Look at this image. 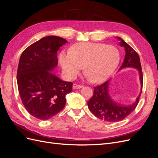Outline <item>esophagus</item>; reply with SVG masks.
Instances as JSON below:
<instances>
[{"label":"esophagus","mask_w":158,"mask_h":158,"mask_svg":"<svg viewBox=\"0 0 158 158\" xmlns=\"http://www.w3.org/2000/svg\"><path fill=\"white\" fill-rule=\"evenodd\" d=\"M73 89H80V88H82V85H78V84H73Z\"/></svg>","instance_id":"obj_1"}]
</instances>
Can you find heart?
<instances>
[{"label":"heart","mask_w":158,"mask_h":158,"mask_svg":"<svg viewBox=\"0 0 158 158\" xmlns=\"http://www.w3.org/2000/svg\"><path fill=\"white\" fill-rule=\"evenodd\" d=\"M59 60L67 78H74L84 67V74L90 82L100 84L106 81L117 68L120 53L113 45L84 42L74 45L70 52H62Z\"/></svg>","instance_id":"1"}]
</instances>
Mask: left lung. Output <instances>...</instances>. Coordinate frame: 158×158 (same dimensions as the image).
<instances>
[{
  "label": "left lung",
  "mask_w": 158,
  "mask_h": 158,
  "mask_svg": "<svg viewBox=\"0 0 158 158\" xmlns=\"http://www.w3.org/2000/svg\"><path fill=\"white\" fill-rule=\"evenodd\" d=\"M120 41L121 46L125 50V56L123 63L119 70L127 68L137 69L139 73L140 82V92L135 101L129 105H121L114 102L109 94V85L111 80H108L103 84L94 87V95L88 102V106L94 115L106 122L114 123L123 120L130 114L137 106L140 97L143 84V75L140 60L137 52L121 38L117 37Z\"/></svg>",
  "instance_id": "left-lung-1"
}]
</instances>
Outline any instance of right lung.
Instances as JSON below:
<instances>
[{"mask_svg": "<svg viewBox=\"0 0 158 158\" xmlns=\"http://www.w3.org/2000/svg\"><path fill=\"white\" fill-rule=\"evenodd\" d=\"M66 43L59 36L44 37L23 51L19 60L17 83L22 102L28 113L40 120L62 111L66 95L73 90V83L52 73L58 64L57 51Z\"/></svg>", "mask_w": 158, "mask_h": 158, "instance_id": "obj_1", "label": "right lung"}]
</instances>
